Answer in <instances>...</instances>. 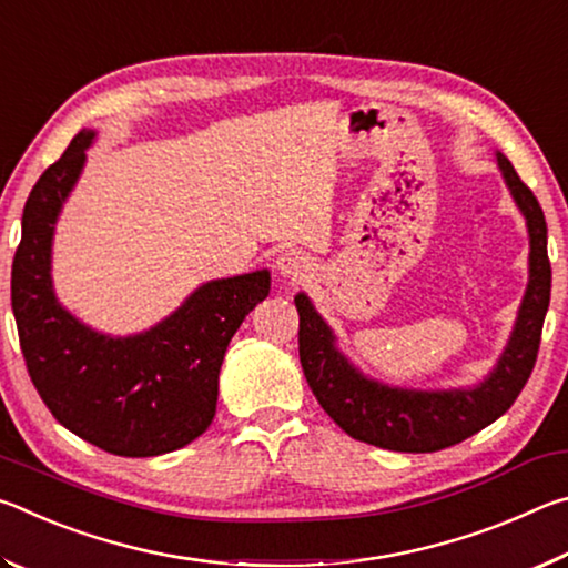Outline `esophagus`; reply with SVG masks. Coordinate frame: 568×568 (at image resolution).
Masks as SVG:
<instances>
[{
    "label": "esophagus",
    "mask_w": 568,
    "mask_h": 568,
    "mask_svg": "<svg viewBox=\"0 0 568 568\" xmlns=\"http://www.w3.org/2000/svg\"><path fill=\"white\" fill-rule=\"evenodd\" d=\"M275 271L281 277L291 283H301L305 281V275L311 273V257L301 250H285V253L275 261Z\"/></svg>",
    "instance_id": "obj_1"
}]
</instances>
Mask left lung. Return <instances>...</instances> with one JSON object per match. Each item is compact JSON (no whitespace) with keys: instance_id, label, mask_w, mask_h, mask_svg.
<instances>
[{"instance_id":"1","label":"left lung","mask_w":568,"mask_h":568,"mask_svg":"<svg viewBox=\"0 0 568 568\" xmlns=\"http://www.w3.org/2000/svg\"><path fill=\"white\" fill-rule=\"evenodd\" d=\"M498 170L526 217L528 227V285L524 293L511 338L496 368L474 388L413 390L390 388L355 368L335 348V335L315 311L305 293L295 295L301 315L297 351L307 386L323 410L355 440L403 450V454H434L478 434L488 423L501 418L514 406L518 393L531 376L541 328L551 297V263L546 253V217L506 155L496 152Z\"/></svg>"}]
</instances>
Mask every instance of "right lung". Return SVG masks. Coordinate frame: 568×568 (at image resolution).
<instances>
[{"label": "right lung", "instance_id": "add662e5", "mask_svg": "<svg viewBox=\"0 0 568 568\" xmlns=\"http://www.w3.org/2000/svg\"><path fill=\"white\" fill-rule=\"evenodd\" d=\"M92 140L94 130L74 134L27 197L12 263L19 345L37 393L67 430L114 456L170 454L213 423L227 343L271 293V273L200 285L155 328L128 338L77 321L54 295L52 237Z\"/></svg>", "mask_w": 568, "mask_h": 568}]
</instances>
